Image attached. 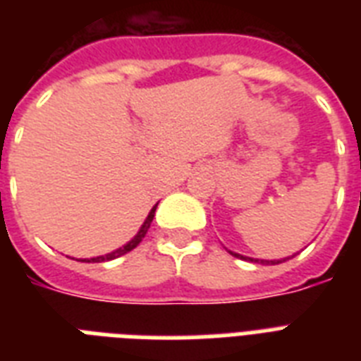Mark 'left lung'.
Wrapping results in <instances>:
<instances>
[{"label": "left lung", "instance_id": "1", "mask_svg": "<svg viewBox=\"0 0 361 361\" xmlns=\"http://www.w3.org/2000/svg\"><path fill=\"white\" fill-rule=\"evenodd\" d=\"M232 255H234V252H232ZM234 257H240V258H245V257H241V255H234ZM247 260V258H245ZM252 260V258H251ZM255 262H260V264H279V260H255ZM281 262H283V260H281Z\"/></svg>", "mask_w": 361, "mask_h": 361}]
</instances>
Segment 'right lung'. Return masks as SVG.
Here are the masks:
<instances>
[{"label":"right lung","instance_id":"add662e5","mask_svg":"<svg viewBox=\"0 0 361 361\" xmlns=\"http://www.w3.org/2000/svg\"><path fill=\"white\" fill-rule=\"evenodd\" d=\"M155 208H157V206H155ZM155 208H153L152 212H149V215H147V219L144 221V225H142V228H140V231H138V234H136V236L133 238V240H130L129 243H127V245L120 247V249H118V251L109 252V255H104V257L90 258V260H82V262H106V260H114V258L121 257V255H125V252L133 251V249H135V247L138 245V243H140L142 238H144V236H146V234H147V228H149V225H152L153 215H155Z\"/></svg>","mask_w":361,"mask_h":361}]
</instances>
